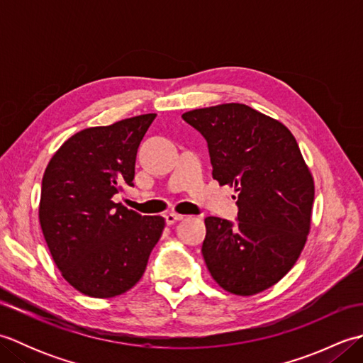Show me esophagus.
Segmentation results:
<instances>
[{
  "label": "esophagus",
  "instance_id": "esophagus-1",
  "mask_svg": "<svg viewBox=\"0 0 363 363\" xmlns=\"http://www.w3.org/2000/svg\"><path fill=\"white\" fill-rule=\"evenodd\" d=\"M182 218H184V215H181V213L169 212V213L165 215V223H167V225H173V223L179 221V220H182Z\"/></svg>",
  "mask_w": 363,
  "mask_h": 363
}]
</instances>
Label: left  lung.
I'll list each match as a JSON object with an SVG mask.
<instances>
[{
  "label": "left lung",
  "instance_id": "obj_1",
  "mask_svg": "<svg viewBox=\"0 0 363 363\" xmlns=\"http://www.w3.org/2000/svg\"><path fill=\"white\" fill-rule=\"evenodd\" d=\"M209 146L213 179L237 191V223L207 217L203 256L221 289L251 296L295 265L311 230L313 177L295 137L238 103L182 115Z\"/></svg>",
  "mask_w": 363,
  "mask_h": 363
}]
</instances>
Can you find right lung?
Returning a JSON list of instances; mask_svg holds the SVG:
<instances>
[{"label": "right lung", "instance_id": "add662e5", "mask_svg": "<svg viewBox=\"0 0 363 363\" xmlns=\"http://www.w3.org/2000/svg\"><path fill=\"white\" fill-rule=\"evenodd\" d=\"M156 113L79 130L51 157L38 220L54 264L76 290L113 298L140 281L165 220L112 196L134 186L137 150Z\"/></svg>", "mask_w": 363, "mask_h": 363}]
</instances>
